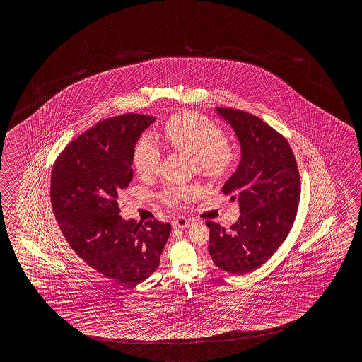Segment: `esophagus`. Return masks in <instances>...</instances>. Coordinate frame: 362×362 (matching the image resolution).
I'll return each instance as SVG.
<instances>
[{
  "label": "esophagus",
  "mask_w": 362,
  "mask_h": 362,
  "mask_svg": "<svg viewBox=\"0 0 362 362\" xmlns=\"http://www.w3.org/2000/svg\"><path fill=\"white\" fill-rule=\"evenodd\" d=\"M192 223H194L192 218L177 217V218H175V220L172 221V226H173L175 229H184V228H187V226H190Z\"/></svg>",
  "instance_id": "esophagus-1"
}]
</instances>
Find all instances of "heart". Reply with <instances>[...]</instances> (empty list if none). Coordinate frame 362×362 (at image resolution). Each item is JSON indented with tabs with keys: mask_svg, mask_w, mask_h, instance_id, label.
<instances>
[{
	"mask_svg": "<svg viewBox=\"0 0 362 362\" xmlns=\"http://www.w3.org/2000/svg\"><path fill=\"white\" fill-rule=\"evenodd\" d=\"M167 145L194 159L198 170L209 177H221L235 162V148L215 122L198 114L182 112L172 116L159 133ZM162 151L150 136H142L133 150V165L144 177L153 176L160 163ZM198 192L192 185L170 186L163 199L170 206H181Z\"/></svg>",
	"mask_w": 362,
	"mask_h": 362,
	"instance_id": "obj_1",
	"label": "heart"
}]
</instances>
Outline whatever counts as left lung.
I'll use <instances>...</instances> for the list:
<instances>
[{
    "label": "left lung",
    "mask_w": 362,
    "mask_h": 362,
    "mask_svg": "<svg viewBox=\"0 0 362 362\" xmlns=\"http://www.w3.org/2000/svg\"><path fill=\"white\" fill-rule=\"evenodd\" d=\"M230 125L240 148L235 172L223 192L238 202V221L225 231L207 221L216 267L246 274L267 262L293 228L300 199V178L291 148L278 132L259 117L231 108H215Z\"/></svg>",
    "instance_id": "left-lung-1"
}]
</instances>
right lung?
Segmentation results:
<instances>
[{
	"mask_svg": "<svg viewBox=\"0 0 362 362\" xmlns=\"http://www.w3.org/2000/svg\"><path fill=\"white\" fill-rule=\"evenodd\" d=\"M153 116L127 114L94 125L58 156L50 198L71 248L89 267L123 286L154 273L170 223L124 220L117 197L133 177V150Z\"/></svg>",
	"mask_w": 362,
	"mask_h": 362,
	"instance_id": "obj_1",
	"label": "right lung"
}]
</instances>
